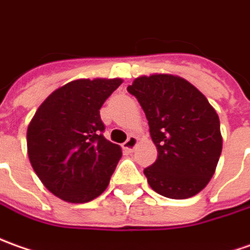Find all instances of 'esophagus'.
Here are the masks:
<instances>
[{"instance_id":"1","label":"esophagus","mask_w":250,"mask_h":250,"mask_svg":"<svg viewBox=\"0 0 250 250\" xmlns=\"http://www.w3.org/2000/svg\"><path fill=\"white\" fill-rule=\"evenodd\" d=\"M137 145H138V138H137L135 135H131V137L127 139L125 144H123V150L127 152V153H131Z\"/></svg>"}]
</instances>
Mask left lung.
Returning a JSON list of instances; mask_svg holds the SVG:
<instances>
[{"instance_id":"left-lung-1","label":"left lung","mask_w":250,"mask_h":250,"mask_svg":"<svg viewBox=\"0 0 250 250\" xmlns=\"http://www.w3.org/2000/svg\"><path fill=\"white\" fill-rule=\"evenodd\" d=\"M137 97L157 147L144 174L161 196L185 200L198 194L215 174L223 138L216 111L196 86L181 76H138L128 87Z\"/></svg>"}]
</instances>
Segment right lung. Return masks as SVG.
<instances>
[{
	"label": "right lung",
	"mask_w": 250,
	"mask_h": 250,
	"mask_svg": "<svg viewBox=\"0 0 250 250\" xmlns=\"http://www.w3.org/2000/svg\"><path fill=\"white\" fill-rule=\"evenodd\" d=\"M123 83L76 79L41 104L27 128V153L35 174L54 196L83 204L103 194L122 157V147L104 137L100 109Z\"/></svg>",
	"instance_id": "obj_1"
}]
</instances>
